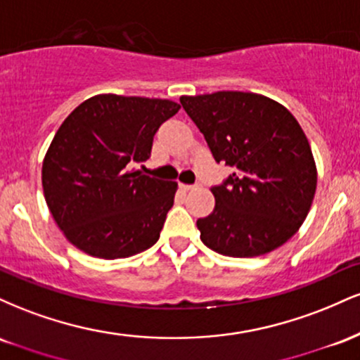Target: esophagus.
Returning a JSON list of instances; mask_svg holds the SVG:
<instances>
[{
	"label": "esophagus",
	"instance_id": "esophagus-1",
	"mask_svg": "<svg viewBox=\"0 0 360 360\" xmlns=\"http://www.w3.org/2000/svg\"><path fill=\"white\" fill-rule=\"evenodd\" d=\"M194 188H198V184H183V183H181L179 184V189H181V191H191V189H194Z\"/></svg>",
	"mask_w": 360,
	"mask_h": 360
}]
</instances>
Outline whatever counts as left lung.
<instances>
[{
    "instance_id": "left-lung-1",
    "label": "left lung",
    "mask_w": 360,
    "mask_h": 360,
    "mask_svg": "<svg viewBox=\"0 0 360 360\" xmlns=\"http://www.w3.org/2000/svg\"><path fill=\"white\" fill-rule=\"evenodd\" d=\"M217 162L233 167L213 186L214 210L196 221L208 249L255 257L300 230L316 191V166L307 135L271 98L242 91L181 96Z\"/></svg>"
}]
</instances>
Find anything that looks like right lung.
<instances>
[{
    "label": "right lung",
    "mask_w": 360,
    "mask_h": 360,
    "mask_svg": "<svg viewBox=\"0 0 360 360\" xmlns=\"http://www.w3.org/2000/svg\"><path fill=\"white\" fill-rule=\"evenodd\" d=\"M174 101L98 94L57 130L42 166L44 196L77 249L122 259L159 240L177 183L134 166L150 157L155 131L179 111Z\"/></svg>",
    "instance_id": "right-lung-1"
}]
</instances>
